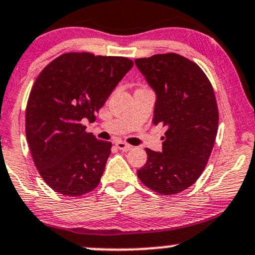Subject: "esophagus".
<instances>
[{
	"label": "esophagus",
	"instance_id": "obj_1",
	"mask_svg": "<svg viewBox=\"0 0 255 255\" xmlns=\"http://www.w3.org/2000/svg\"><path fill=\"white\" fill-rule=\"evenodd\" d=\"M116 146L120 150H122V151H128L129 149H132V145L125 143V141H116Z\"/></svg>",
	"mask_w": 255,
	"mask_h": 255
}]
</instances>
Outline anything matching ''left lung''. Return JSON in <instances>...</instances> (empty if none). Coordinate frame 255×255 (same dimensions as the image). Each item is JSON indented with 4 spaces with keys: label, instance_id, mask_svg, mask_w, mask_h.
I'll list each match as a JSON object with an SVG mask.
<instances>
[{
    "label": "left lung",
    "instance_id": "left-lung-1",
    "mask_svg": "<svg viewBox=\"0 0 255 255\" xmlns=\"http://www.w3.org/2000/svg\"><path fill=\"white\" fill-rule=\"evenodd\" d=\"M136 67L156 93L154 125L166 127L162 151L146 148L138 178L163 195L181 193L204 171L219 127L213 85L203 69L178 53L136 58Z\"/></svg>",
    "mask_w": 255,
    "mask_h": 255
}]
</instances>
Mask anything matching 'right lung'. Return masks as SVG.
I'll use <instances>...</instances> for the list:
<instances>
[{
  "instance_id": "obj_1",
  "label": "right lung",
  "mask_w": 255,
  "mask_h": 255,
  "mask_svg": "<svg viewBox=\"0 0 255 255\" xmlns=\"http://www.w3.org/2000/svg\"><path fill=\"white\" fill-rule=\"evenodd\" d=\"M132 67L127 57L66 52L37 76L26 103L25 134L40 176L55 192L80 197L98 187L112 144L88 133L82 121H95Z\"/></svg>"
}]
</instances>
